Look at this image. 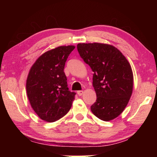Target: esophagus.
<instances>
[{
    "label": "esophagus",
    "mask_w": 157,
    "mask_h": 157,
    "mask_svg": "<svg viewBox=\"0 0 157 157\" xmlns=\"http://www.w3.org/2000/svg\"><path fill=\"white\" fill-rule=\"evenodd\" d=\"M77 94H78V96H82L83 94V91H77Z\"/></svg>",
    "instance_id": "1"
}]
</instances>
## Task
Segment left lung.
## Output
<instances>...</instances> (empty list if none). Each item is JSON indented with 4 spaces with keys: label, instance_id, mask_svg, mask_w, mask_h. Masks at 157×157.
Listing matches in <instances>:
<instances>
[{
    "label": "left lung",
    "instance_id": "obj_1",
    "mask_svg": "<svg viewBox=\"0 0 157 157\" xmlns=\"http://www.w3.org/2000/svg\"><path fill=\"white\" fill-rule=\"evenodd\" d=\"M80 56L94 72L93 86L96 101L92 113L105 121L114 119L123 112L132 94L134 76L128 60L111 45L78 44Z\"/></svg>",
    "mask_w": 157,
    "mask_h": 157
}]
</instances>
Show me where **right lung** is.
<instances>
[{"mask_svg":"<svg viewBox=\"0 0 157 157\" xmlns=\"http://www.w3.org/2000/svg\"><path fill=\"white\" fill-rule=\"evenodd\" d=\"M74 46H61L39 56L31 66L26 80L27 96L39 118L53 122L71 108L76 93L68 91L63 71Z\"/></svg>","mask_w":157,"mask_h":157,"instance_id":"1","label":"right lung"}]
</instances>
